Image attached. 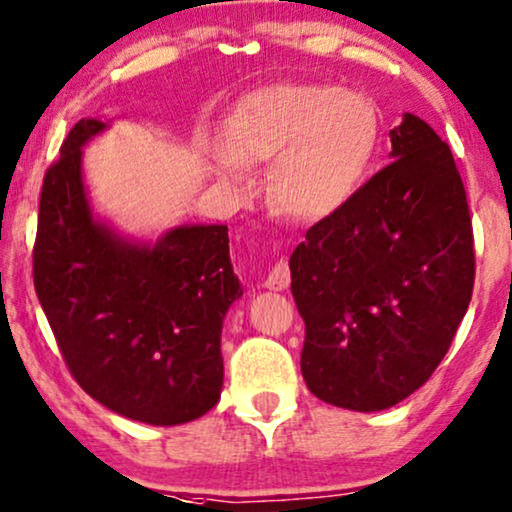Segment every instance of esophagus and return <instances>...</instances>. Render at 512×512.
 <instances>
[{
	"mask_svg": "<svg viewBox=\"0 0 512 512\" xmlns=\"http://www.w3.org/2000/svg\"><path fill=\"white\" fill-rule=\"evenodd\" d=\"M291 284V270L287 263H275V268L268 272V277H265L263 287L265 289H272V291H284Z\"/></svg>",
	"mask_w": 512,
	"mask_h": 512,
	"instance_id": "1",
	"label": "esophagus"
}]
</instances>
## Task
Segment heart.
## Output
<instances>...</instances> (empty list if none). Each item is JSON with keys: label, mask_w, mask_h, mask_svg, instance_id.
I'll return each mask as SVG.
<instances>
[{"label": "heart", "mask_w": 512, "mask_h": 512, "mask_svg": "<svg viewBox=\"0 0 512 512\" xmlns=\"http://www.w3.org/2000/svg\"><path fill=\"white\" fill-rule=\"evenodd\" d=\"M378 117L367 98L317 84L272 86L237 105L225 150L209 155L228 181L242 164H270L272 207L291 221H322L360 192L378 148Z\"/></svg>", "instance_id": "b5f03b06"}]
</instances>
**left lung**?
Masks as SVG:
<instances>
[{"label":"left lung","mask_w":512,"mask_h":512,"mask_svg":"<svg viewBox=\"0 0 512 512\" xmlns=\"http://www.w3.org/2000/svg\"><path fill=\"white\" fill-rule=\"evenodd\" d=\"M390 143L393 162L289 258L305 386L353 411L421 388L473 296V225L449 145L411 112Z\"/></svg>","instance_id":"8db88e82"}]
</instances>
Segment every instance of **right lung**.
<instances>
[{
    "label": "right lung",
    "mask_w": 512,
    "mask_h": 512,
    "mask_svg": "<svg viewBox=\"0 0 512 512\" xmlns=\"http://www.w3.org/2000/svg\"><path fill=\"white\" fill-rule=\"evenodd\" d=\"M108 126L79 119L46 171L32 251L37 298L84 393L131 421L181 426L221 397L223 317L242 296L228 225L138 240L101 221L82 148Z\"/></svg>",
    "instance_id": "right-lung-1"
}]
</instances>
